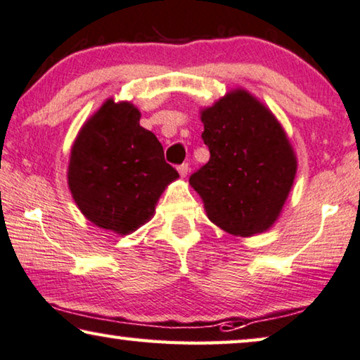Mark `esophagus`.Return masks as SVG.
I'll use <instances>...</instances> for the list:
<instances>
[{
	"mask_svg": "<svg viewBox=\"0 0 360 360\" xmlns=\"http://www.w3.org/2000/svg\"><path fill=\"white\" fill-rule=\"evenodd\" d=\"M179 174H180V176H186L188 175V170H190V167H188V164H181V165H179Z\"/></svg>",
	"mask_w": 360,
	"mask_h": 360,
	"instance_id": "1",
	"label": "esophagus"
}]
</instances>
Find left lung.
I'll return each mask as SVG.
<instances>
[{
  "label": "left lung",
  "instance_id": "obj_1",
  "mask_svg": "<svg viewBox=\"0 0 360 360\" xmlns=\"http://www.w3.org/2000/svg\"><path fill=\"white\" fill-rule=\"evenodd\" d=\"M201 122L211 158L190 176V185L210 221L236 237L268 231L297 174L288 134L269 108L245 89L202 108Z\"/></svg>",
  "mask_w": 360,
  "mask_h": 360
}]
</instances>
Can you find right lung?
Returning <instances> with one entry per match:
<instances>
[{
  "instance_id": "1",
  "label": "right lung",
  "mask_w": 360,
  "mask_h": 360,
  "mask_svg": "<svg viewBox=\"0 0 360 360\" xmlns=\"http://www.w3.org/2000/svg\"><path fill=\"white\" fill-rule=\"evenodd\" d=\"M139 118L133 103L108 98L81 128L68 165V185L79 211L118 236L148 222L165 186L179 179L165 162L162 144Z\"/></svg>"
}]
</instances>
